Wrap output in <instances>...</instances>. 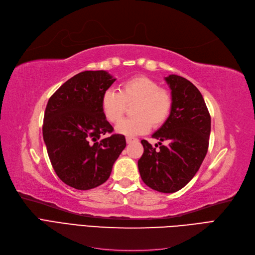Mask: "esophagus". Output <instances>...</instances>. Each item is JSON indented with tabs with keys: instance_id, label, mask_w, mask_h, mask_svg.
<instances>
[{
	"instance_id": "1",
	"label": "esophagus",
	"mask_w": 255,
	"mask_h": 255,
	"mask_svg": "<svg viewBox=\"0 0 255 255\" xmlns=\"http://www.w3.org/2000/svg\"><path fill=\"white\" fill-rule=\"evenodd\" d=\"M137 141H138V139H137V138L129 137V136H128V137H127V142H128V143H130V142H137Z\"/></svg>"
}]
</instances>
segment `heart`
<instances>
[{
    "label": "heart",
    "mask_w": 255,
    "mask_h": 255,
    "mask_svg": "<svg viewBox=\"0 0 255 255\" xmlns=\"http://www.w3.org/2000/svg\"><path fill=\"white\" fill-rule=\"evenodd\" d=\"M118 90H108L101 98L102 112L112 124H117L123 117L127 104L134 103L132 108L134 116L118 124V133L127 136L141 135L150 129L151 125L154 128L160 127L168 119L172 97L153 79L134 77L122 83Z\"/></svg>",
    "instance_id": "1"
}]
</instances>
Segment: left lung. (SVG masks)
<instances>
[{
    "instance_id": "obj_1",
    "label": "left lung",
    "mask_w": 255,
    "mask_h": 255,
    "mask_svg": "<svg viewBox=\"0 0 255 255\" xmlns=\"http://www.w3.org/2000/svg\"><path fill=\"white\" fill-rule=\"evenodd\" d=\"M171 90L172 108L168 119L152 135L159 140L152 146L141 140L143 154L138 169L143 182L161 193H174L194 177L208 152L211 117L197 87L186 78H164ZM167 144L163 146L162 141Z\"/></svg>"
}]
</instances>
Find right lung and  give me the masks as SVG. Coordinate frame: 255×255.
Wrapping results in <instances>:
<instances>
[{
    "label": "right lung",
    "mask_w": 255,
    "mask_h": 255,
    "mask_svg": "<svg viewBox=\"0 0 255 255\" xmlns=\"http://www.w3.org/2000/svg\"><path fill=\"white\" fill-rule=\"evenodd\" d=\"M105 71L79 73L49 98L43 139L58 177L77 190H91L110 177L125 150L126 137L114 130L101 109L104 92L115 82Z\"/></svg>",
    "instance_id": "obj_1"
}]
</instances>
